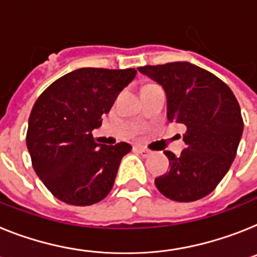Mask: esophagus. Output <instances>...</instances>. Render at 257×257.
Returning <instances> with one entry per match:
<instances>
[{
	"instance_id": "obj_1",
	"label": "esophagus",
	"mask_w": 257,
	"mask_h": 257,
	"mask_svg": "<svg viewBox=\"0 0 257 257\" xmlns=\"http://www.w3.org/2000/svg\"><path fill=\"white\" fill-rule=\"evenodd\" d=\"M137 148H138V151H139V152L144 156V157H150V156L153 155L152 151L147 150V148H144V147H142V146H138Z\"/></svg>"
}]
</instances>
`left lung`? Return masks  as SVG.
<instances>
[{
  "instance_id": "8db88e82",
  "label": "left lung",
  "mask_w": 257,
  "mask_h": 257,
  "mask_svg": "<svg viewBox=\"0 0 257 257\" xmlns=\"http://www.w3.org/2000/svg\"><path fill=\"white\" fill-rule=\"evenodd\" d=\"M166 93L169 122L186 126L179 157L165 151L170 170L156 178L164 196L187 203L213 191L229 172L243 134L240 107L231 89L190 62L138 67Z\"/></svg>"
}]
</instances>
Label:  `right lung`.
<instances>
[{
  "instance_id": "1",
  "label": "right lung",
  "mask_w": 257,
  "mask_h": 257,
  "mask_svg": "<svg viewBox=\"0 0 257 257\" xmlns=\"http://www.w3.org/2000/svg\"><path fill=\"white\" fill-rule=\"evenodd\" d=\"M137 70L84 67L57 79L35 102L28 119L27 148L35 172L57 199L71 205L101 201L113 188L128 143H96L115 97Z\"/></svg>"
}]
</instances>
